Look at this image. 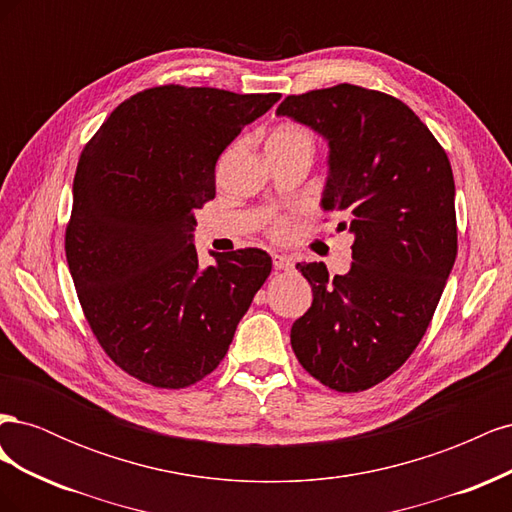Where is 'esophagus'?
<instances>
[{
  "label": "esophagus",
  "instance_id": "1",
  "mask_svg": "<svg viewBox=\"0 0 512 512\" xmlns=\"http://www.w3.org/2000/svg\"><path fill=\"white\" fill-rule=\"evenodd\" d=\"M273 267L280 269V271H288V269L294 267V262L286 254H273Z\"/></svg>",
  "mask_w": 512,
  "mask_h": 512
}]
</instances>
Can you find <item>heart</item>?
Returning a JSON list of instances; mask_svg holds the SVG:
<instances>
[{
	"label": "heart",
	"instance_id": "b5f03b06",
	"mask_svg": "<svg viewBox=\"0 0 512 512\" xmlns=\"http://www.w3.org/2000/svg\"><path fill=\"white\" fill-rule=\"evenodd\" d=\"M269 141H275V143H307L312 145V138H309V134L299 128V126H292V123H284V126L277 128L271 136ZM277 232H284V228H280Z\"/></svg>",
	"mask_w": 512,
	"mask_h": 512
}]
</instances>
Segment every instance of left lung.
<instances>
[{
    "instance_id": "8db88e82",
    "label": "left lung",
    "mask_w": 512,
    "mask_h": 512,
    "mask_svg": "<svg viewBox=\"0 0 512 512\" xmlns=\"http://www.w3.org/2000/svg\"><path fill=\"white\" fill-rule=\"evenodd\" d=\"M329 145L322 211L354 237L352 265H297L314 301L294 320L299 363L339 393L389 378L421 342L457 256L451 162L404 102L356 85L288 96L275 111Z\"/></svg>"
}]
</instances>
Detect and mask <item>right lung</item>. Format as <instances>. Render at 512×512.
Instances as JSON below:
<instances>
[{"instance_id":"obj_1","label":"right lung","mask_w":512,"mask_h":512,"mask_svg":"<svg viewBox=\"0 0 512 512\" xmlns=\"http://www.w3.org/2000/svg\"><path fill=\"white\" fill-rule=\"evenodd\" d=\"M280 94L164 85L119 104L83 149L66 258L100 346L130 376L183 389L220 365L271 273L256 247L200 267L196 211L215 162Z\"/></svg>"}]
</instances>
